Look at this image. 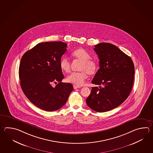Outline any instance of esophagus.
Returning <instances> with one entry per match:
<instances>
[{
	"label": "esophagus",
	"mask_w": 153,
	"mask_h": 153,
	"mask_svg": "<svg viewBox=\"0 0 153 153\" xmlns=\"http://www.w3.org/2000/svg\"><path fill=\"white\" fill-rule=\"evenodd\" d=\"M81 88L80 86H77V85H74V88L75 89H78V88Z\"/></svg>",
	"instance_id": "1"
}]
</instances>
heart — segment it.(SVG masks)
I'll list each match as a JSON object with an SVG mask.
<instances>
[{
  "label": "heart",
  "mask_w": 153,
  "mask_h": 153,
  "mask_svg": "<svg viewBox=\"0 0 153 153\" xmlns=\"http://www.w3.org/2000/svg\"><path fill=\"white\" fill-rule=\"evenodd\" d=\"M72 56L81 60L79 72H73L66 77V81L73 84L82 85L84 84L88 75L95 74L97 69V62L91 59V55L83 48L76 50L72 53ZM60 68L62 71L69 72L70 70V62L66 57H62L59 62Z\"/></svg>",
  "instance_id": "b5f03b06"
}]
</instances>
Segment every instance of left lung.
<instances>
[{"instance_id": "obj_1", "label": "left lung", "mask_w": 153, "mask_h": 153, "mask_svg": "<svg viewBox=\"0 0 153 153\" xmlns=\"http://www.w3.org/2000/svg\"><path fill=\"white\" fill-rule=\"evenodd\" d=\"M94 47L100 69L91 83L98 87L91 88L86 102L94 111L105 112L118 107L130 95L134 81V64L130 56L113 44L100 43Z\"/></svg>"}]
</instances>
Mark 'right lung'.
Returning <instances> with one entry per match:
<instances>
[{
    "instance_id": "1",
    "label": "right lung",
    "mask_w": 153,
    "mask_h": 153,
    "mask_svg": "<svg viewBox=\"0 0 153 153\" xmlns=\"http://www.w3.org/2000/svg\"><path fill=\"white\" fill-rule=\"evenodd\" d=\"M66 47L61 41L41 42L21 58V87L29 100L40 109L51 112L62 108L74 89L71 83L62 82L64 75L59 62ZM53 82L58 84L53 87Z\"/></svg>"
}]
</instances>
